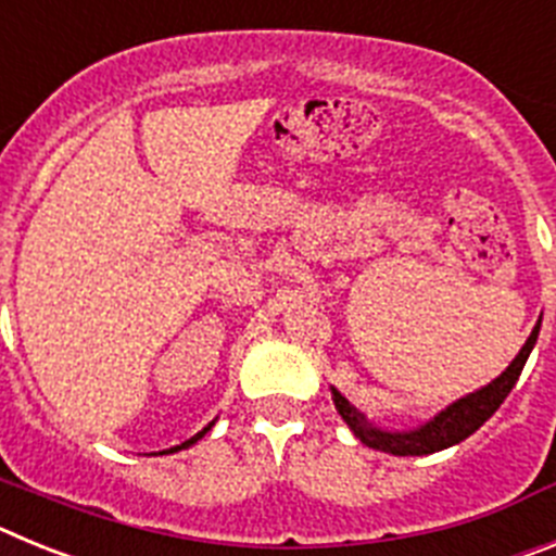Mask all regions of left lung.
Listing matches in <instances>:
<instances>
[{"label":"left lung","instance_id":"8db88e82","mask_svg":"<svg viewBox=\"0 0 556 556\" xmlns=\"http://www.w3.org/2000/svg\"><path fill=\"white\" fill-rule=\"evenodd\" d=\"M538 333L540 323L532 328V333H529V339L523 342L518 356L509 362V367L501 372L498 378H493V381L481 387V390L470 392V395L448 404L443 412H437L431 420L420 424L417 429L392 431L370 424V420H367V417L337 390V387H331L333 406H337V412L348 424V429H351L353 434H356V440H362L367 448L384 451V454L392 456H426L434 454V451L451 448V445L468 440L481 424H488L490 417H493V412L504 404V397L509 395V390H513L515 381H518L520 370L527 365L529 353H532L534 342H538Z\"/></svg>","mask_w":556,"mask_h":556}]
</instances>
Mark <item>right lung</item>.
<instances>
[{
    "label": "right lung",
    "instance_id": "right-lung-1",
    "mask_svg": "<svg viewBox=\"0 0 556 556\" xmlns=\"http://www.w3.org/2000/svg\"><path fill=\"white\" fill-rule=\"evenodd\" d=\"M214 424H217V420H211V424L205 426L203 431H198V434L191 437V440H186L184 445H175V448H169V451H159V454H175V451H184V448H189V445H194V443H198V440H203V437L208 434V431H211V426H214Z\"/></svg>",
    "mask_w": 556,
    "mask_h": 556
}]
</instances>
